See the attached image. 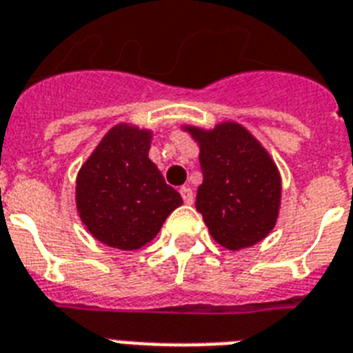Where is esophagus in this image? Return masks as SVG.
I'll return each mask as SVG.
<instances>
[{"mask_svg":"<svg viewBox=\"0 0 353 353\" xmlns=\"http://www.w3.org/2000/svg\"><path fill=\"white\" fill-rule=\"evenodd\" d=\"M179 192H181L183 201H185L187 205H190V203L194 201V194H192V188L190 187H181L179 188Z\"/></svg>","mask_w":353,"mask_h":353,"instance_id":"obj_1","label":"esophagus"}]
</instances>
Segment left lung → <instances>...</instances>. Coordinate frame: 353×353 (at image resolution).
I'll use <instances>...</instances> for the list:
<instances>
[{
  "label": "left lung",
  "instance_id": "left-lung-1",
  "mask_svg": "<svg viewBox=\"0 0 353 353\" xmlns=\"http://www.w3.org/2000/svg\"><path fill=\"white\" fill-rule=\"evenodd\" d=\"M200 146L203 183L196 209L209 233L228 250L250 248L276 225L281 203V177L261 142L236 122L214 129L185 125Z\"/></svg>",
  "mask_w": 353,
  "mask_h": 353
}]
</instances>
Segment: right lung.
Here are the masks:
<instances>
[{
  "instance_id": "obj_1",
  "label": "right lung",
  "mask_w": 353,
  "mask_h": 353,
  "mask_svg": "<svg viewBox=\"0 0 353 353\" xmlns=\"http://www.w3.org/2000/svg\"><path fill=\"white\" fill-rule=\"evenodd\" d=\"M152 131L118 123L81 166L75 203L90 235L118 250H139L183 203L153 165Z\"/></svg>"
}]
</instances>
